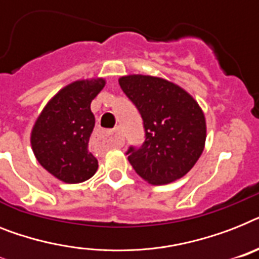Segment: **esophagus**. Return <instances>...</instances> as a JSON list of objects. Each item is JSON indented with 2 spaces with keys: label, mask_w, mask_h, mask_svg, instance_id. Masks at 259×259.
<instances>
[{
  "label": "esophagus",
  "mask_w": 259,
  "mask_h": 259,
  "mask_svg": "<svg viewBox=\"0 0 259 259\" xmlns=\"http://www.w3.org/2000/svg\"><path fill=\"white\" fill-rule=\"evenodd\" d=\"M94 140L102 148H113V146H121L123 145V136L121 127H115L114 130H100L94 136Z\"/></svg>",
  "instance_id": "34e87169"
}]
</instances>
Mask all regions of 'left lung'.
<instances>
[{"label":"left lung","mask_w":259,"mask_h":259,"mask_svg":"<svg viewBox=\"0 0 259 259\" xmlns=\"http://www.w3.org/2000/svg\"><path fill=\"white\" fill-rule=\"evenodd\" d=\"M118 82L144 119V145L127 150L136 173L151 185L186 176L205 149L206 119L198 102L184 88L161 77L129 74Z\"/></svg>","instance_id":"obj_1"}]
</instances>
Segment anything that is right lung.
I'll use <instances>...</instances> for the list:
<instances>
[{
    "label": "right lung",
    "instance_id": "right-lung-1",
    "mask_svg": "<svg viewBox=\"0 0 259 259\" xmlns=\"http://www.w3.org/2000/svg\"><path fill=\"white\" fill-rule=\"evenodd\" d=\"M106 85L102 77L78 79L54 94L35 119L31 150L39 165L65 184H79L96 174L98 161L88 150L93 132L92 101Z\"/></svg>",
    "mask_w": 259,
    "mask_h": 259
}]
</instances>
